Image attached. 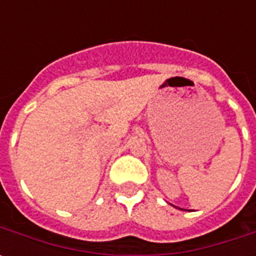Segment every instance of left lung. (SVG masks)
<instances>
[{"label":"left lung","mask_w":256,"mask_h":256,"mask_svg":"<svg viewBox=\"0 0 256 256\" xmlns=\"http://www.w3.org/2000/svg\"><path fill=\"white\" fill-rule=\"evenodd\" d=\"M180 210H182V208H180Z\"/></svg>","instance_id":"left-lung-1"}]
</instances>
